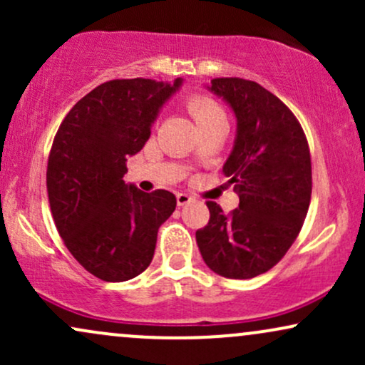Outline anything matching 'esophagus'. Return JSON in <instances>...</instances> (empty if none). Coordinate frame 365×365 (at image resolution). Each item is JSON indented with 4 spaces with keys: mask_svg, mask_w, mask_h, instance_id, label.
Returning <instances> with one entry per match:
<instances>
[{
    "mask_svg": "<svg viewBox=\"0 0 365 365\" xmlns=\"http://www.w3.org/2000/svg\"><path fill=\"white\" fill-rule=\"evenodd\" d=\"M192 200H194V197H190L188 194H183V192H180V194H177L178 206H187V204L192 202Z\"/></svg>",
    "mask_w": 365,
    "mask_h": 365,
    "instance_id": "obj_1",
    "label": "esophagus"
}]
</instances>
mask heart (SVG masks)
I'll return each instance as SVG.
<instances>
[{
    "label": "heart",
    "instance_id": "obj_1",
    "mask_svg": "<svg viewBox=\"0 0 365 365\" xmlns=\"http://www.w3.org/2000/svg\"><path fill=\"white\" fill-rule=\"evenodd\" d=\"M188 110H190L192 116H194L197 125H202L206 121L216 120V118H225L223 110H221L212 99L206 98V96H194L188 101Z\"/></svg>",
    "mask_w": 365,
    "mask_h": 365
}]
</instances>
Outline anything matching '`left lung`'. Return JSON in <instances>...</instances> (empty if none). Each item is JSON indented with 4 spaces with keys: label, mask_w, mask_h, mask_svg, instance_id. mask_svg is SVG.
I'll return each instance as SVG.
<instances>
[{
    "label": "left lung",
    "mask_w": 365,
    "mask_h": 365,
    "mask_svg": "<svg viewBox=\"0 0 365 365\" xmlns=\"http://www.w3.org/2000/svg\"><path fill=\"white\" fill-rule=\"evenodd\" d=\"M206 87L237 118L223 173L235 183L240 204L225 215L207 202L211 217L195 240L209 269L249 279L278 264L302 228L312 192L311 154L293 113L257 82L212 78Z\"/></svg>",
    "instance_id": "left-lung-1"
}]
</instances>
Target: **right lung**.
I'll return each mask as SVG.
<instances>
[{
    "label": "right lung",
    "instance_id": "obj_1",
    "mask_svg": "<svg viewBox=\"0 0 365 365\" xmlns=\"http://www.w3.org/2000/svg\"><path fill=\"white\" fill-rule=\"evenodd\" d=\"M182 82H104L75 104L54 137L46 173L54 225L73 257L103 282L145 271L159 226L177 207L171 192L148 194L123 175Z\"/></svg>",
    "mask_w": 365,
    "mask_h": 365
}]
</instances>
